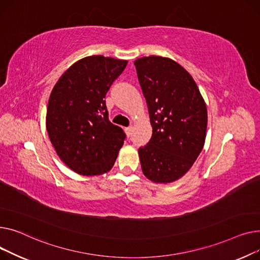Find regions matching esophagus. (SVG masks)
Masks as SVG:
<instances>
[{
  "label": "esophagus",
  "mask_w": 260,
  "mask_h": 260,
  "mask_svg": "<svg viewBox=\"0 0 260 260\" xmlns=\"http://www.w3.org/2000/svg\"><path fill=\"white\" fill-rule=\"evenodd\" d=\"M132 131H133V127H132V126H129V127L125 128V132H126V134H127L128 137L132 134Z\"/></svg>",
  "instance_id": "1"
}]
</instances>
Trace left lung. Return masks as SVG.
Masks as SVG:
<instances>
[{
    "instance_id": "left-lung-1",
    "label": "left lung",
    "mask_w": 260,
    "mask_h": 260,
    "mask_svg": "<svg viewBox=\"0 0 260 260\" xmlns=\"http://www.w3.org/2000/svg\"><path fill=\"white\" fill-rule=\"evenodd\" d=\"M146 99L152 136L139 149L144 175L168 184L184 176L202 152L206 103L191 74L173 59L150 55L134 62Z\"/></svg>"
}]
</instances>
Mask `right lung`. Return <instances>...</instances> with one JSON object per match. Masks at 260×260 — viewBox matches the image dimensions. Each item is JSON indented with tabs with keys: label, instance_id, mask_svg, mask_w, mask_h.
<instances>
[{
	"label": "right lung",
	"instance_id": "1",
	"mask_svg": "<svg viewBox=\"0 0 260 260\" xmlns=\"http://www.w3.org/2000/svg\"><path fill=\"white\" fill-rule=\"evenodd\" d=\"M127 60L92 55L70 66L54 85L46 128L57 155L85 176L111 170L126 134L108 118L106 93Z\"/></svg>",
	"mask_w": 260,
	"mask_h": 260
}]
</instances>
